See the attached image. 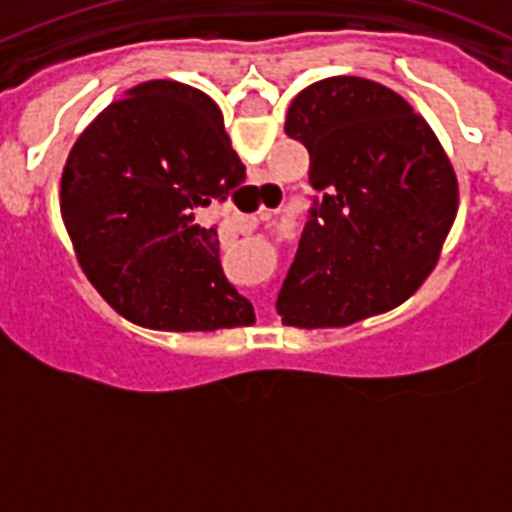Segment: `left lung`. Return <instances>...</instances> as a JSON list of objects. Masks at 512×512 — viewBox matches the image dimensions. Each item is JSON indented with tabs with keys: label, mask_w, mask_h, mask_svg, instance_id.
Instances as JSON below:
<instances>
[{
	"label": "left lung",
	"mask_w": 512,
	"mask_h": 512,
	"mask_svg": "<svg viewBox=\"0 0 512 512\" xmlns=\"http://www.w3.org/2000/svg\"><path fill=\"white\" fill-rule=\"evenodd\" d=\"M318 192L277 297L284 325L343 328L408 300L441 256L459 184L431 125L361 76H330L289 104Z\"/></svg>",
	"instance_id": "obj_1"
}]
</instances>
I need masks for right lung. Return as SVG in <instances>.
<instances>
[{
	"instance_id": "right-lung-1",
	"label": "right lung",
	"mask_w": 512,
	"mask_h": 512,
	"mask_svg": "<svg viewBox=\"0 0 512 512\" xmlns=\"http://www.w3.org/2000/svg\"><path fill=\"white\" fill-rule=\"evenodd\" d=\"M246 166L223 112L200 89L143 81L79 135L61 176V215L76 259L122 318L153 330L251 325V302L220 266L200 207L241 187Z\"/></svg>"
}]
</instances>
